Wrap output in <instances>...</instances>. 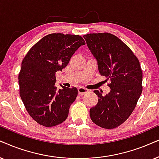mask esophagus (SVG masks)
<instances>
[{"label":"esophagus","instance_id":"1","mask_svg":"<svg viewBox=\"0 0 159 159\" xmlns=\"http://www.w3.org/2000/svg\"><path fill=\"white\" fill-rule=\"evenodd\" d=\"M78 94H79V95H84V94L87 93L88 89H86L84 87H80L78 89Z\"/></svg>","mask_w":159,"mask_h":159}]
</instances>
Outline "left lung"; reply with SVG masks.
Wrapping results in <instances>:
<instances>
[{
  "mask_svg": "<svg viewBox=\"0 0 159 159\" xmlns=\"http://www.w3.org/2000/svg\"><path fill=\"white\" fill-rule=\"evenodd\" d=\"M84 38L97 60L100 74L111 81V91L105 96L94 91L98 101L90 108V117L100 127L115 128L127 120L141 95V66L129 47L111 34H89Z\"/></svg>",
  "mask_w": 159,
  "mask_h": 159,
  "instance_id": "8db88e82",
  "label": "left lung"
}]
</instances>
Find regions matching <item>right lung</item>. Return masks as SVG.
Masks as SVG:
<instances>
[{
  "mask_svg": "<svg viewBox=\"0 0 159 159\" xmlns=\"http://www.w3.org/2000/svg\"><path fill=\"white\" fill-rule=\"evenodd\" d=\"M84 45L85 41L79 35L51 34L24 57L18 76L20 95L28 113L41 125L52 127L67 119L78 89L62 86L57 89L56 73L65 68Z\"/></svg>",
  "mask_w": 159,
  "mask_h": 159,
  "instance_id": "1",
  "label": "right lung"
}]
</instances>
